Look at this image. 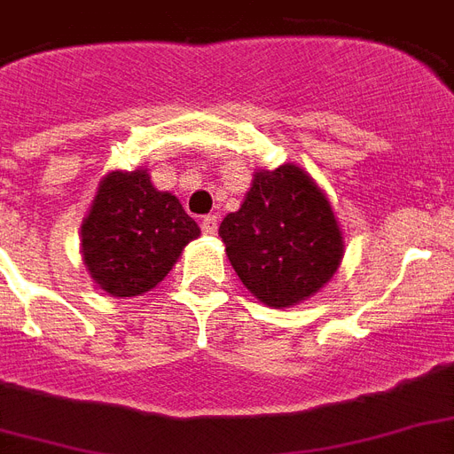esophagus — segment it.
<instances>
[{"label": "esophagus", "mask_w": 454, "mask_h": 454, "mask_svg": "<svg viewBox=\"0 0 454 454\" xmlns=\"http://www.w3.org/2000/svg\"><path fill=\"white\" fill-rule=\"evenodd\" d=\"M200 226H202V233H205V235H216V228H219V219H216L214 214H209V216H205V219L200 221Z\"/></svg>", "instance_id": "1"}]
</instances>
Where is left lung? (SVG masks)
I'll return each mask as SVG.
<instances>
[{"label": "left lung", "instance_id": "left-lung-1", "mask_svg": "<svg viewBox=\"0 0 454 454\" xmlns=\"http://www.w3.org/2000/svg\"><path fill=\"white\" fill-rule=\"evenodd\" d=\"M219 235L242 285L270 309L313 297L344 259V235L330 200L299 164L256 169L238 212Z\"/></svg>", "mask_w": 454, "mask_h": 454}]
</instances>
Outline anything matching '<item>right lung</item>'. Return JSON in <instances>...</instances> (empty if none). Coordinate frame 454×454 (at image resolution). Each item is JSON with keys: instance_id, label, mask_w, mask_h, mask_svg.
I'll use <instances>...</instances> for the list:
<instances>
[{"instance_id": "obj_1", "label": "right lung", "mask_w": 454, "mask_h": 454, "mask_svg": "<svg viewBox=\"0 0 454 454\" xmlns=\"http://www.w3.org/2000/svg\"><path fill=\"white\" fill-rule=\"evenodd\" d=\"M200 226L148 169L108 171L82 221L89 276L110 297H138L162 283Z\"/></svg>"}]
</instances>
